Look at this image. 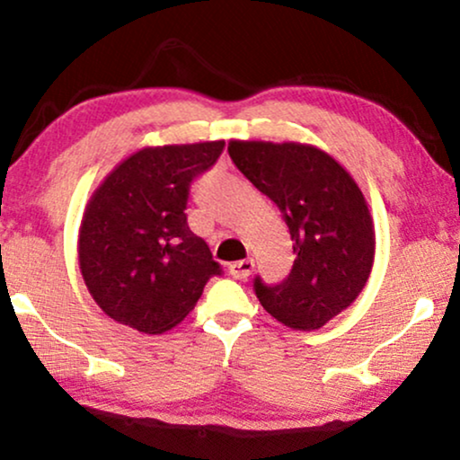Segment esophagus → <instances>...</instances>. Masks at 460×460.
Here are the masks:
<instances>
[{"label":"esophagus","mask_w":460,"mask_h":460,"mask_svg":"<svg viewBox=\"0 0 460 460\" xmlns=\"http://www.w3.org/2000/svg\"><path fill=\"white\" fill-rule=\"evenodd\" d=\"M252 269H254V261L252 259H243V261L231 262L229 275L234 279H248L250 273H252Z\"/></svg>","instance_id":"34e87169"}]
</instances>
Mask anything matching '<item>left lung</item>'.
I'll use <instances>...</instances> for the list:
<instances>
[{"label": "left lung", "mask_w": 460, "mask_h": 460, "mask_svg": "<svg viewBox=\"0 0 460 460\" xmlns=\"http://www.w3.org/2000/svg\"><path fill=\"white\" fill-rule=\"evenodd\" d=\"M229 155L279 208L292 237L290 275L275 286L256 278V296L288 328H322L359 296L375 262V223L362 189L314 145L231 140Z\"/></svg>", "instance_id": "8db88e82"}]
</instances>
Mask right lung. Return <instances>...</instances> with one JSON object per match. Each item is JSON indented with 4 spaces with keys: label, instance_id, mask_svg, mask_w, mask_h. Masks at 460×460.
Masks as SVG:
<instances>
[{
    "label": "right lung",
    "instance_id": "obj_1",
    "mask_svg": "<svg viewBox=\"0 0 460 460\" xmlns=\"http://www.w3.org/2000/svg\"><path fill=\"white\" fill-rule=\"evenodd\" d=\"M225 140L145 146L98 185L79 226V271L98 307L128 328L162 334L189 315L220 275L187 225L189 187Z\"/></svg>",
    "mask_w": 460,
    "mask_h": 460
}]
</instances>
